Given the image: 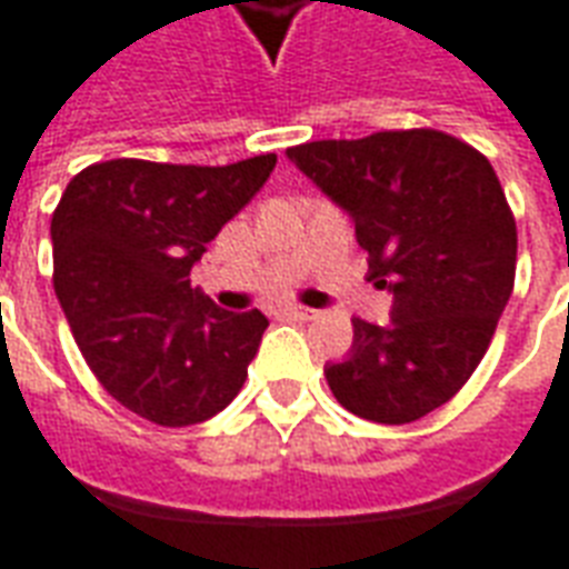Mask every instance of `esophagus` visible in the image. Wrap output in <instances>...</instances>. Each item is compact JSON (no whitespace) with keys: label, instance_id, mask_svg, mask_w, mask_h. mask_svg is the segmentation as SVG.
I'll use <instances>...</instances> for the list:
<instances>
[{"label":"esophagus","instance_id":"esophagus-1","mask_svg":"<svg viewBox=\"0 0 569 569\" xmlns=\"http://www.w3.org/2000/svg\"><path fill=\"white\" fill-rule=\"evenodd\" d=\"M286 313H289V317H296V320H317V310L301 308V305H289Z\"/></svg>","mask_w":569,"mask_h":569}]
</instances>
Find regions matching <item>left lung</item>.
Here are the masks:
<instances>
[{
	"label": "left lung",
	"instance_id": "8db88e82",
	"mask_svg": "<svg viewBox=\"0 0 569 569\" xmlns=\"http://www.w3.org/2000/svg\"><path fill=\"white\" fill-rule=\"evenodd\" d=\"M357 222L369 280L393 322L353 320V350L326 369L357 418L411 423L460 393L512 296L518 231L490 161L432 128L286 149Z\"/></svg>",
	"mask_w": 569,
	"mask_h": 569
}]
</instances>
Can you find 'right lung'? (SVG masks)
<instances>
[{
  "instance_id": "obj_1",
  "label": "right lung",
  "mask_w": 569,
  "mask_h": 569,
  "mask_svg": "<svg viewBox=\"0 0 569 569\" xmlns=\"http://www.w3.org/2000/svg\"><path fill=\"white\" fill-rule=\"evenodd\" d=\"M273 163L100 161L72 176L51 216L54 292L81 357L106 393L158 427L210 420L247 381L264 313L216 308L188 273Z\"/></svg>"
}]
</instances>
